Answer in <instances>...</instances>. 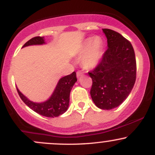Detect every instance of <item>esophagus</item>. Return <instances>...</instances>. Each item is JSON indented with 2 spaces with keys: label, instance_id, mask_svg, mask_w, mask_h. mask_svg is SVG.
Segmentation results:
<instances>
[{
  "label": "esophagus",
  "instance_id": "34e87169",
  "mask_svg": "<svg viewBox=\"0 0 155 155\" xmlns=\"http://www.w3.org/2000/svg\"><path fill=\"white\" fill-rule=\"evenodd\" d=\"M83 75V74H82V72L81 71H77L76 72V76H77L78 78H79L80 76H81Z\"/></svg>",
  "mask_w": 155,
  "mask_h": 155
}]
</instances>
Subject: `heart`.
Instances as JSON below:
<instances>
[{"instance_id":"obj_1","label":"heart","mask_w":155,"mask_h":155,"mask_svg":"<svg viewBox=\"0 0 155 155\" xmlns=\"http://www.w3.org/2000/svg\"><path fill=\"white\" fill-rule=\"evenodd\" d=\"M104 50V42L98 35L84 39L77 53L81 63L86 69H93L97 66L102 59Z\"/></svg>"}]
</instances>
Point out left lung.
Listing matches in <instances>:
<instances>
[{"label":"left lung","instance_id":"1","mask_svg":"<svg viewBox=\"0 0 155 155\" xmlns=\"http://www.w3.org/2000/svg\"><path fill=\"white\" fill-rule=\"evenodd\" d=\"M108 49L97 66L89 72L92 85L90 95L101 109L117 108L128 97L136 78L134 49L129 41L117 32L103 29Z\"/></svg>","mask_w":155,"mask_h":155}]
</instances>
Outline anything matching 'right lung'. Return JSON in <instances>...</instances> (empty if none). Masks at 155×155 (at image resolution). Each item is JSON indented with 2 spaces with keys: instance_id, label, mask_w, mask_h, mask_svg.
<instances>
[{
  "instance_id": "1",
  "label": "right lung",
  "mask_w": 155,
  "mask_h": 155,
  "mask_svg": "<svg viewBox=\"0 0 155 155\" xmlns=\"http://www.w3.org/2000/svg\"><path fill=\"white\" fill-rule=\"evenodd\" d=\"M46 44L44 37L36 36L30 39L23 45L22 47L32 45H42ZM77 81L76 72H73L70 75L62 77L59 80L54 92L49 99L44 102L36 103L30 101L28 97L17 88L19 97L23 102L35 112L47 117H59L67 111L69 106L71 90Z\"/></svg>"
}]
</instances>
